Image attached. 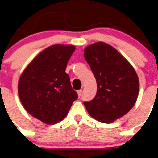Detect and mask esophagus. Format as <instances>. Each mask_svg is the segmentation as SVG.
I'll use <instances>...</instances> for the list:
<instances>
[{"label":"esophagus","instance_id":"1","mask_svg":"<svg viewBox=\"0 0 158 158\" xmlns=\"http://www.w3.org/2000/svg\"><path fill=\"white\" fill-rule=\"evenodd\" d=\"M77 94H78V95H79V97H80L81 94H82V90L77 91Z\"/></svg>","mask_w":158,"mask_h":158}]
</instances>
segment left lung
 <instances>
[{"mask_svg": "<svg viewBox=\"0 0 158 158\" xmlns=\"http://www.w3.org/2000/svg\"><path fill=\"white\" fill-rule=\"evenodd\" d=\"M84 57L97 82V93L84 105L91 117L110 123L127 114L135 104L139 81L135 69L114 47L94 43L84 50Z\"/></svg>", "mask_w": 158, "mask_h": 158, "instance_id": "8db88e82", "label": "left lung"}]
</instances>
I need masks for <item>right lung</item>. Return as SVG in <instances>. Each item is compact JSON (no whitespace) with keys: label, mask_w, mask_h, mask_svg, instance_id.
<instances>
[{"label":"right lung","mask_w":158,"mask_h":158,"mask_svg":"<svg viewBox=\"0 0 158 158\" xmlns=\"http://www.w3.org/2000/svg\"><path fill=\"white\" fill-rule=\"evenodd\" d=\"M75 49L73 45L50 46L31 60L19 78L18 94L23 106L46 124L63 120L78 98L65 72Z\"/></svg>","instance_id":"1"}]
</instances>
